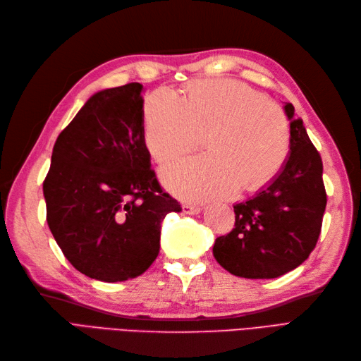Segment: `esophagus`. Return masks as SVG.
Here are the masks:
<instances>
[{
    "label": "esophagus",
    "mask_w": 361,
    "mask_h": 361,
    "mask_svg": "<svg viewBox=\"0 0 361 361\" xmlns=\"http://www.w3.org/2000/svg\"><path fill=\"white\" fill-rule=\"evenodd\" d=\"M183 212L186 215H197L201 212V207L195 204H183Z\"/></svg>",
    "instance_id": "esophagus-1"
}]
</instances>
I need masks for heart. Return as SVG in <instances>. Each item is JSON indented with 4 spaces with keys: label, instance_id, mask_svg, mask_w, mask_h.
<instances>
[{
    "label": "heart",
    "instance_id": "1",
    "mask_svg": "<svg viewBox=\"0 0 361 361\" xmlns=\"http://www.w3.org/2000/svg\"><path fill=\"white\" fill-rule=\"evenodd\" d=\"M204 135L206 155L189 157L161 171L175 195L204 201L255 190L281 172L290 152L282 111L235 80L195 82L183 99L160 88L145 105L143 140L157 163L193 149Z\"/></svg>",
    "mask_w": 361,
    "mask_h": 361
}]
</instances>
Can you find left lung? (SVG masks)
<instances>
[{"instance_id":"1","label":"left lung","mask_w":361,"mask_h":361,"mask_svg":"<svg viewBox=\"0 0 361 361\" xmlns=\"http://www.w3.org/2000/svg\"><path fill=\"white\" fill-rule=\"evenodd\" d=\"M290 155L270 184L233 206L235 228L216 238L218 264L239 277L273 279L294 270L317 244L326 207L320 154L286 104Z\"/></svg>"}]
</instances>
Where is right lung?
Segmentation results:
<instances>
[{
  "instance_id": "1",
  "label": "right lung",
  "mask_w": 361,
  "mask_h": 361,
  "mask_svg": "<svg viewBox=\"0 0 361 361\" xmlns=\"http://www.w3.org/2000/svg\"><path fill=\"white\" fill-rule=\"evenodd\" d=\"M142 91L133 82L91 96L59 134L42 184L47 223L63 256L102 282L149 269L161 221L181 210L151 169Z\"/></svg>"
}]
</instances>
